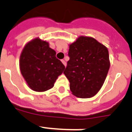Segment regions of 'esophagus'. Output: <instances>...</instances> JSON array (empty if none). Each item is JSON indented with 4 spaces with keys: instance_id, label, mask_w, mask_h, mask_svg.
Returning <instances> with one entry per match:
<instances>
[{
    "instance_id": "34e87169",
    "label": "esophagus",
    "mask_w": 132,
    "mask_h": 132,
    "mask_svg": "<svg viewBox=\"0 0 132 132\" xmlns=\"http://www.w3.org/2000/svg\"><path fill=\"white\" fill-rule=\"evenodd\" d=\"M62 63H63V64H64V66H66V62H65V60H62Z\"/></svg>"
}]
</instances>
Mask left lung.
<instances>
[{
  "mask_svg": "<svg viewBox=\"0 0 132 132\" xmlns=\"http://www.w3.org/2000/svg\"><path fill=\"white\" fill-rule=\"evenodd\" d=\"M70 60L64 74L72 94L79 98H91L100 90L108 72V50L94 38L79 36L69 45Z\"/></svg>",
  "mask_w": 132,
  "mask_h": 132,
  "instance_id": "1",
  "label": "left lung"
}]
</instances>
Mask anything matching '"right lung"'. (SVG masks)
Instances as JSON below:
<instances>
[{"instance_id":"1","label":"right lung","mask_w":132,"mask_h":132,"mask_svg":"<svg viewBox=\"0 0 132 132\" xmlns=\"http://www.w3.org/2000/svg\"><path fill=\"white\" fill-rule=\"evenodd\" d=\"M55 55L48 42L39 38L24 46L20 57V69L31 90L44 92L54 86L56 79L65 69Z\"/></svg>"}]
</instances>
